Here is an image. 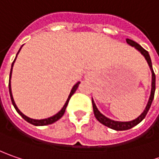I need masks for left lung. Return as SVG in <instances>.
Listing matches in <instances>:
<instances>
[{"mask_svg": "<svg viewBox=\"0 0 159 159\" xmlns=\"http://www.w3.org/2000/svg\"><path fill=\"white\" fill-rule=\"evenodd\" d=\"M127 43L129 44V46L134 47L136 50H138L143 56H144L145 60L147 61L148 62V65L150 67L151 71V95H150V98L148 100V103H147V106L145 107V109L143 110V112L141 113V115L138 116L136 119H134L133 120H130V121H117V120H111L109 118H107V116H105L104 114H102L101 112L98 111V109L97 108L96 105L94 103V100L92 98V107H93V112H94V115L96 119L103 125L107 126L110 129H114V130H128V129H132L133 127L136 126L137 124H139L143 119L146 116L148 111L150 110V107L151 106V103L153 101V98H154V94H155V90H156V75H155V73L153 71V69H152V63H151V57H150V54L149 52H147L145 50L144 48L140 46L138 43L134 42V40L132 39H126Z\"/></svg>", "mask_w": 159, "mask_h": 159, "instance_id": "left-lung-1", "label": "left lung"}]
</instances>
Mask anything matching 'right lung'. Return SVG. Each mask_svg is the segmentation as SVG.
<instances>
[{
	"instance_id": "1",
	"label": "right lung",
	"mask_w": 159,
	"mask_h": 159,
	"mask_svg": "<svg viewBox=\"0 0 159 159\" xmlns=\"http://www.w3.org/2000/svg\"><path fill=\"white\" fill-rule=\"evenodd\" d=\"M23 47V46H22ZM22 47H20L19 51H18V52L16 53V58H15L14 61H13V63H12V65H11V69H10V74H9V80H8V90H9V95H10V98H11V102H12V104H13V106H14L15 109L16 110V112L19 113L20 115L22 116V118L23 119H25V120L27 121V122H29V123L32 124V125H34V126H46V125H50V124H52L53 122H55V121H57L58 120H60L61 118L62 117L63 114H64V112H65V111H66V107H67V106H68V104H69V99H70V98L72 97V95L74 94L75 92V90H76V89L78 88V86H79L80 84V82H77L73 86V88H72V90H71V91H70V93H69V98H68V99H67V101H66V103L64 104V106H63V107L61 109V111L59 112H57L56 114H54L53 116H52V117H49V118H47V119H42V120H35V119H31V118H29L27 117L26 115H25L23 112L20 111L19 109H18V107H16V103H15L14 101V98H13V95H12V91H11V75H12V69H13V66H14V63L15 61H16V57H17V54L19 53L20 50H21V48H22Z\"/></svg>"
}]
</instances>
